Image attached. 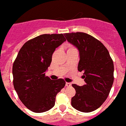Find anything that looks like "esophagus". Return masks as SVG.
Instances as JSON below:
<instances>
[{
  "mask_svg": "<svg viewBox=\"0 0 126 126\" xmlns=\"http://www.w3.org/2000/svg\"><path fill=\"white\" fill-rule=\"evenodd\" d=\"M65 85H66V87H70V86H71V83H70L66 82V84H65Z\"/></svg>",
  "mask_w": 126,
  "mask_h": 126,
  "instance_id": "esophagus-1",
  "label": "esophagus"
}]
</instances>
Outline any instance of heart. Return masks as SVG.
<instances>
[{
	"instance_id": "1",
	"label": "heart",
	"mask_w": 126,
	"mask_h": 126,
	"mask_svg": "<svg viewBox=\"0 0 126 126\" xmlns=\"http://www.w3.org/2000/svg\"><path fill=\"white\" fill-rule=\"evenodd\" d=\"M66 48H67V51H70L72 50H74V49H75L72 46L70 45H68L66 46Z\"/></svg>"
}]
</instances>
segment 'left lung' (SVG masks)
Masks as SVG:
<instances>
[{
    "mask_svg": "<svg viewBox=\"0 0 126 126\" xmlns=\"http://www.w3.org/2000/svg\"><path fill=\"white\" fill-rule=\"evenodd\" d=\"M68 43L79 50L78 70L83 72L85 84H73L76 94L71 105L78 111L90 113L102 106L109 94L114 81V65L105 46L93 36L83 33H65Z\"/></svg>",
    "mask_w": 126,
    "mask_h": 126,
    "instance_id": "obj_1",
    "label": "left lung"
}]
</instances>
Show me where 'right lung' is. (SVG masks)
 <instances>
[{"label":"right lung","mask_w":126,"mask_h":126,"mask_svg":"<svg viewBox=\"0 0 126 126\" xmlns=\"http://www.w3.org/2000/svg\"><path fill=\"white\" fill-rule=\"evenodd\" d=\"M66 41L63 34H43L24 44L13 65V86L24 106L43 113L55 105L56 96L65 85L63 79L45 76L56 48Z\"/></svg>","instance_id":"add662e5"}]
</instances>
